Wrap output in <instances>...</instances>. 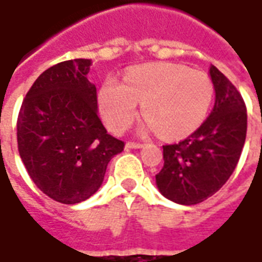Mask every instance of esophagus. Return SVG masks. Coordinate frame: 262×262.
I'll return each mask as SVG.
<instances>
[{"label":"esophagus","instance_id":"34e87169","mask_svg":"<svg viewBox=\"0 0 262 262\" xmlns=\"http://www.w3.org/2000/svg\"><path fill=\"white\" fill-rule=\"evenodd\" d=\"M144 144L142 143H135V142H127L126 143V147L127 148H142Z\"/></svg>","mask_w":262,"mask_h":262}]
</instances>
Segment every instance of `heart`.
<instances>
[{
  "label": "heart",
  "instance_id": "b5f03b06",
  "mask_svg": "<svg viewBox=\"0 0 262 262\" xmlns=\"http://www.w3.org/2000/svg\"><path fill=\"white\" fill-rule=\"evenodd\" d=\"M213 99V84L203 71L159 63L136 67L125 82L108 78L99 90V109L108 126L125 132L142 103L143 132L157 130L165 139H181L196 130Z\"/></svg>",
  "mask_w": 262,
  "mask_h": 262
}]
</instances>
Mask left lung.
Wrapping results in <instances>:
<instances>
[{
	"label": "left lung",
	"mask_w": 262,
	"mask_h": 262,
	"mask_svg": "<svg viewBox=\"0 0 262 262\" xmlns=\"http://www.w3.org/2000/svg\"><path fill=\"white\" fill-rule=\"evenodd\" d=\"M209 75L214 88L212 112L185 140L163 146L164 165L156 176L161 195L180 205H196L217 192L246 142L247 111L240 92L214 66Z\"/></svg>",
	"instance_id": "1"
}]
</instances>
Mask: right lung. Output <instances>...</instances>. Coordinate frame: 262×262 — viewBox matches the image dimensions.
<instances>
[{"instance_id": "right-lung-1", "label": "right lung", "mask_w": 262, "mask_h": 262, "mask_svg": "<svg viewBox=\"0 0 262 262\" xmlns=\"http://www.w3.org/2000/svg\"><path fill=\"white\" fill-rule=\"evenodd\" d=\"M90 67L91 60L75 59L43 71L26 94L16 123L18 150L32 181L66 205L97 192L108 163L125 147L98 116Z\"/></svg>"}]
</instances>
